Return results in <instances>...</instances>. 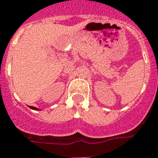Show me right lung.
Here are the masks:
<instances>
[{
	"label": "right lung",
	"mask_w": 158,
	"mask_h": 158,
	"mask_svg": "<svg viewBox=\"0 0 158 158\" xmlns=\"http://www.w3.org/2000/svg\"><path fill=\"white\" fill-rule=\"evenodd\" d=\"M30 109H33V110H37L38 109L35 108V107H33V106H30Z\"/></svg>",
	"instance_id": "right-lung-1"
}]
</instances>
